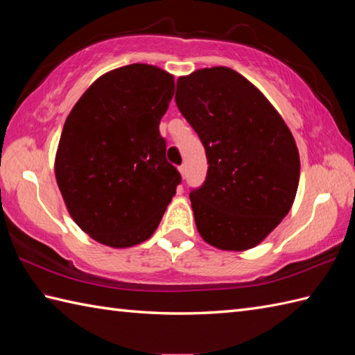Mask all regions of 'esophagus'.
Segmentation results:
<instances>
[{
  "mask_svg": "<svg viewBox=\"0 0 355 355\" xmlns=\"http://www.w3.org/2000/svg\"><path fill=\"white\" fill-rule=\"evenodd\" d=\"M178 171H180V173H182V177L186 178V166L182 164V166H180V168H178Z\"/></svg>",
  "mask_w": 355,
  "mask_h": 355,
  "instance_id": "1",
  "label": "esophagus"
}]
</instances>
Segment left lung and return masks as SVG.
<instances>
[{"instance_id":"8db88e82","label":"left lung","mask_w":355,"mask_h":355,"mask_svg":"<svg viewBox=\"0 0 355 355\" xmlns=\"http://www.w3.org/2000/svg\"><path fill=\"white\" fill-rule=\"evenodd\" d=\"M175 102L206 149V182L189 198L198 233L220 250L261 244L296 198L300 160L281 114L229 67L177 80Z\"/></svg>"}]
</instances>
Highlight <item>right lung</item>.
Wrapping results in <instances>:
<instances>
[{"label": "right lung", "mask_w": 355, "mask_h": 355, "mask_svg": "<svg viewBox=\"0 0 355 355\" xmlns=\"http://www.w3.org/2000/svg\"><path fill=\"white\" fill-rule=\"evenodd\" d=\"M173 76L131 64L96 79L70 111L55 175L70 216L97 243L126 248L153 236L182 183L158 125Z\"/></svg>", "instance_id": "add662e5"}]
</instances>
